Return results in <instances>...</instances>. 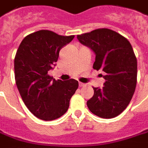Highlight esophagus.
Returning <instances> with one entry per match:
<instances>
[{
    "label": "esophagus",
    "instance_id": "1",
    "mask_svg": "<svg viewBox=\"0 0 148 148\" xmlns=\"http://www.w3.org/2000/svg\"><path fill=\"white\" fill-rule=\"evenodd\" d=\"M84 86H85V84H84V83L79 82V87H81V88H82V87H84Z\"/></svg>",
    "mask_w": 148,
    "mask_h": 148
}]
</instances>
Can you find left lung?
I'll return each instance as SVG.
<instances>
[{
	"mask_svg": "<svg viewBox=\"0 0 148 148\" xmlns=\"http://www.w3.org/2000/svg\"><path fill=\"white\" fill-rule=\"evenodd\" d=\"M81 44L95 53L93 69L104 72L103 88H93V96L87 102L95 115L110 119L126 109L136 86L137 61L130 42L108 28H99L77 35Z\"/></svg>",
	"mask_w": 148,
	"mask_h": 148,
	"instance_id": "left-lung-1",
	"label": "left lung"
}]
</instances>
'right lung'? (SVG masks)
<instances>
[{
	"mask_svg": "<svg viewBox=\"0 0 148 148\" xmlns=\"http://www.w3.org/2000/svg\"><path fill=\"white\" fill-rule=\"evenodd\" d=\"M74 35L62 36L49 30H39L23 39L14 59L17 89L27 108L37 118L53 121L68 110L70 99L78 82L54 79L48 71L56 66L60 49Z\"/></svg>",
	"mask_w": 148,
	"mask_h": 148,
	"instance_id": "obj_1",
	"label": "right lung"
}]
</instances>
